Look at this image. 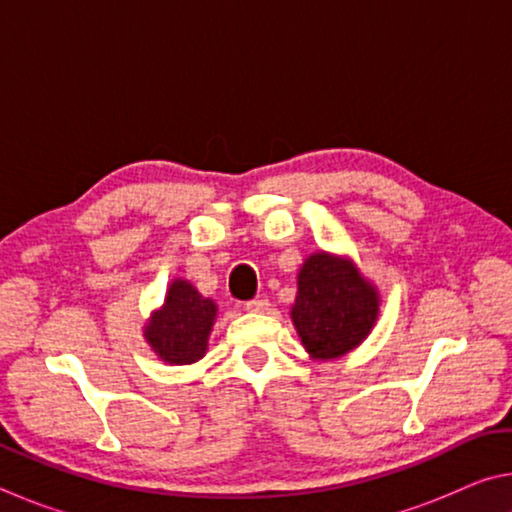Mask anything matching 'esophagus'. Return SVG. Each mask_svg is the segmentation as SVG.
<instances>
[{"mask_svg":"<svg viewBox=\"0 0 512 512\" xmlns=\"http://www.w3.org/2000/svg\"><path fill=\"white\" fill-rule=\"evenodd\" d=\"M246 309L253 311V314H264V311L268 309V300L266 298H253L246 302Z\"/></svg>","mask_w":512,"mask_h":512,"instance_id":"1","label":"esophagus"}]
</instances>
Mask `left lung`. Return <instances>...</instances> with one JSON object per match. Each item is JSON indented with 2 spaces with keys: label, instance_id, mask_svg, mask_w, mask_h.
<instances>
[{
  "label": "left lung",
  "instance_id": "left-lung-1",
  "mask_svg": "<svg viewBox=\"0 0 512 512\" xmlns=\"http://www.w3.org/2000/svg\"><path fill=\"white\" fill-rule=\"evenodd\" d=\"M377 307V291L357 268L318 253L300 268L291 318L309 354L336 359L366 339L377 320Z\"/></svg>",
  "mask_w": 512,
  "mask_h": 512
}]
</instances>
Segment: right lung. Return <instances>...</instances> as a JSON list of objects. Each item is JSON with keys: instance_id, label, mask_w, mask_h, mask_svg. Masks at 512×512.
<instances>
[{"instance_id": "1", "label": "right lung", "mask_w": 512, "mask_h": 512, "mask_svg": "<svg viewBox=\"0 0 512 512\" xmlns=\"http://www.w3.org/2000/svg\"><path fill=\"white\" fill-rule=\"evenodd\" d=\"M214 316L216 305L210 298H203L187 280H176L164 307L146 327V341L164 361L194 363L205 354Z\"/></svg>"}]
</instances>
